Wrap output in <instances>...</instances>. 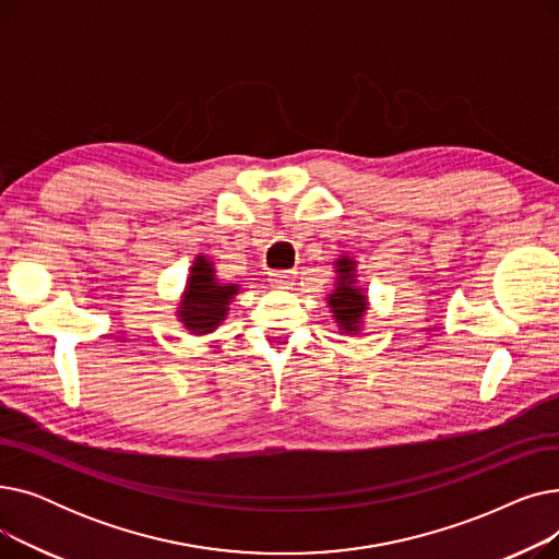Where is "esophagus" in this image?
Masks as SVG:
<instances>
[{
  "instance_id": "esophagus-1",
  "label": "esophagus",
  "mask_w": 559,
  "mask_h": 559,
  "mask_svg": "<svg viewBox=\"0 0 559 559\" xmlns=\"http://www.w3.org/2000/svg\"><path fill=\"white\" fill-rule=\"evenodd\" d=\"M295 274H297V272H292V270H287V272H270V283H272V285H278V287L292 285V281L297 278Z\"/></svg>"
}]
</instances>
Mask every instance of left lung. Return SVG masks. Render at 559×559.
Returning a JSON list of instances; mask_svg holds the SVG:
<instances>
[{
    "instance_id": "obj_1",
    "label": "left lung",
    "mask_w": 559,
    "mask_h": 559,
    "mask_svg": "<svg viewBox=\"0 0 559 559\" xmlns=\"http://www.w3.org/2000/svg\"><path fill=\"white\" fill-rule=\"evenodd\" d=\"M337 283L335 289L326 297L329 308L337 321L342 333L354 335L362 326V317L367 312V295L365 289L356 285V260L342 255L335 260Z\"/></svg>"
}]
</instances>
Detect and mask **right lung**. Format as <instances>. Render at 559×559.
I'll list each match as a JSON object with an SVG mask.
<instances>
[{"mask_svg": "<svg viewBox=\"0 0 559 559\" xmlns=\"http://www.w3.org/2000/svg\"><path fill=\"white\" fill-rule=\"evenodd\" d=\"M238 289L240 285L219 283L213 262L205 255H197L176 317L192 335L213 333L224 321L228 304L238 295Z\"/></svg>", "mask_w": 559, "mask_h": 559, "instance_id": "1", "label": "right lung"}]
</instances>
